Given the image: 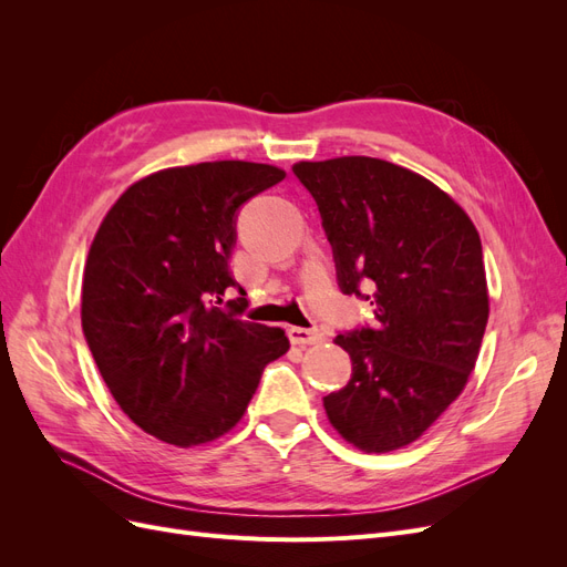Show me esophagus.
Instances as JSON below:
<instances>
[{
  "mask_svg": "<svg viewBox=\"0 0 567 567\" xmlns=\"http://www.w3.org/2000/svg\"><path fill=\"white\" fill-rule=\"evenodd\" d=\"M288 338L293 346H317L321 342V333L317 329H302V326H290Z\"/></svg>",
  "mask_w": 567,
  "mask_h": 567,
  "instance_id": "34e87169",
  "label": "esophagus"
}]
</instances>
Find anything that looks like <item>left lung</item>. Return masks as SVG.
<instances>
[{
  "instance_id": "left-lung-1",
  "label": "left lung",
  "mask_w": 567,
  "mask_h": 567,
  "mask_svg": "<svg viewBox=\"0 0 567 567\" xmlns=\"http://www.w3.org/2000/svg\"><path fill=\"white\" fill-rule=\"evenodd\" d=\"M293 175L319 208L338 288L371 300L375 317L336 336L352 375L323 398L326 416L359 450H400L475 367L489 317L477 229L433 182L388 161L298 163Z\"/></svg>"
}]
</instances>
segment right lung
I'll list each match as a JSON object with an SVG mask.
<instances>
[{"mask_svg":"<svg viewBox=\"0 0 567 567\" xmlns=\"http://www.w3.org/2000/svg\"><path fill=\"white\" fill-rule=\"evenodd\" d=\"M284 169L219 161L161 169L101 221L82 281V333L125 414L177 447L241 421L262 371L288 350L281 329L244 321L229 257L241 205ZM246 296V293H244Z\"/></svg>","mask_w":567,"mask_h":567,"instance_id":"add662e5","label":"right lung"}]
</instances>
